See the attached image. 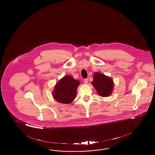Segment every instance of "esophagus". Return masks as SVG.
Segmentation results:
<instances>
[{"instance_id": "34e87169", "label": "esophagus", "mask_w": 155, "mask_h": 155, "mask_svg": "<svg viewBox=\"0 0 155 155\" xmlns=\"http://www.w3.org/2000/svg\"><path fill=\"white\" fill-rule=\"evenodd\" d=\"M84 83L85 84H87L88 83V80L87 79H84Z\"/></svg>"}]
</instances>
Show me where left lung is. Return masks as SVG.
I'll use <instances>...</instances> for the list:
<instances>
[{
    "label": "left lung",
    "instance_id": "left-lung-1",
    "mask_svg": "<svg viewBox=\"0 0 155 155\" xmlns=\"http://www.w3.org/2000/svg\"><path fill=\"white\" fill-rule=\"evenodd\" d=\"M91 84L97 90L98 94L101 97H108L113 92L114 87L113 79L99 72L95 73Z\"/></svg>",
    "mask_w": 155,
    "mask_h": 155
}]
</instances>
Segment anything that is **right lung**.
<instances>
[{"label":"right lung","instance_id":"obj_1","mask_svg":"<svg viewBox=\"0 0 155 155\" xmlns=\"http://www.w3.org/2000/svg\"><path fill=\"white\" fill-rule=\"evenodd\" d=\"M80 84V81L74 80L72 76L66 75L55 85L53 97L59 103L69 104L75 98Z\"/></svg>","mask_w":155,"mask_h":155}]
</instances>
